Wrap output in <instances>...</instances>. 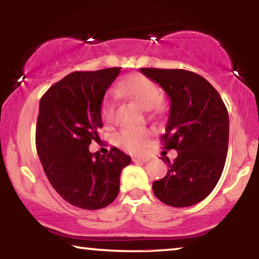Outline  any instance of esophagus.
Listing matches in <instances>:
<instances>
[{
	"label": "esophagus",
	"mask_w": 259,
	"mask_h": 259,
	"mask_svg": "<svg viewBox=\"0 0 259 259\" xmlns=\"http://www.w3.org/2000/svg\"><path fill=\"white\" fill-rule=\"evenodd\" d=\"M148 160H150L148 157H135V158H134V162H138V163H146Z\"/></svg>",
	"instance_id": "obj_1"
}]
</instances>
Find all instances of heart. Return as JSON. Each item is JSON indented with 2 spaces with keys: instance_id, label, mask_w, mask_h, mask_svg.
I'll list each match as a JSON object with an SVG mask.
<instances>
[{
  "instance_id": "obj_1",
  "label": "heart",
  "mask_w": 259,
  "mask_h": 259,
  "mask_svg": "<svg viewBox=\"0 0 259 259\" xmlns=\"http://www.w3.org/2000/svg\"><path fill=\"white\" fill-rule=\"evenodd\" d=\"M117 96H123L138 102L145 109H158L160 91L152 80L144 75H132L120 82L114 92L105 97L102 103V115L107 123H112L117 112ZM152 133L146 129L125 127L115 135L114 141L118 147L132 153H140L150 144Z\"/></svg>"
}]
</instances>
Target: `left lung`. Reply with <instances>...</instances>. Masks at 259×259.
<instances>
[{
	"instance_id": "left-lung-1",
	"label": "left lung",
	"mask_w": 259,
	"mask_h": 259,
	"mask_svg": "<svg viewBox=\"0 0 259 259\" xmlns=\"http://www.w3.org/2000/svg\"><path fill=\"white\" fill-rule=\"evenodd\" d=\"M170 100L164 150H177L173 162L163 157L168 174L153 181L156 197L171 207L194 206L221 179L229 144V114L221 95L206 79L185 69L141 68Z\"/></svg>"
}]
</instances>
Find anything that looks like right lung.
Here are the masks:
<instances>
[{
    "instance_id": "obj_1",
    "label": "right lung",
    "mask_w": 259,
    "mask_h": 259,
    "mask_svg": "<svg viewBox=\"0 0 259 259\" xmlns=\"http://www.w3.org/2000/svg\"><path fill=\"white\" fill-rule=\"evenodd\" d=\"M120 69L73 72L40 100L35 140L44 171L63 200L82 209L111 204L121 170L132 162L117 147L106 156L89 151L92 140H100L103 97Z\"/></svg>"
}]
</instances>
